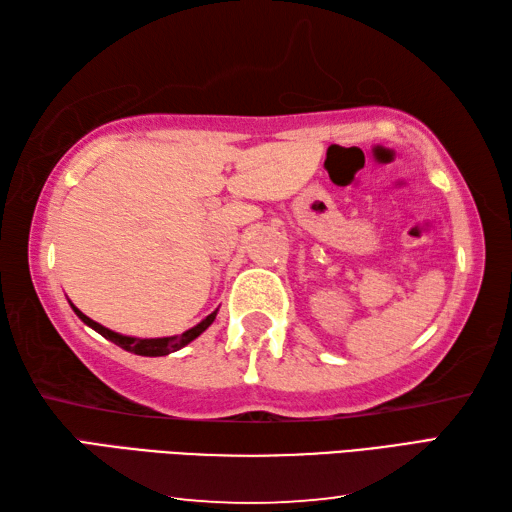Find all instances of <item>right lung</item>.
I'll use <instances>...</instances> for the list:
<instances>
[{
    "mask_svg": "<svg viewBox=\"0 0 512 512\" xmlns=\"http://www.w3.org/2000/svg\"><path fill=\"white\" fill-rule=\"evenodd\" d=\"M72 309H75V314H77L83 322H86L88 327L99 331L103 338H108V340H112L114 344H119V347L125 349V351L137 353V356H150V358L168 356V353H172V351H179L181 347H185V344H190L194 338L201 336V333H203L207 327H210L212 322H214V318H216V311H212V314L207 316L203 322H198L196 327L187 329L185 333H181V336H172V338H130V336H121V333H114V331H110V329H106V327H101L99 322L90 320L86 314H81V311H79L77 307H72Z\"/></svg>",
    "mask_w": 512,
    "mask_h": 512,
    "instance_id": "obj_1",
    "label": "right lung"
}]
</instances>
